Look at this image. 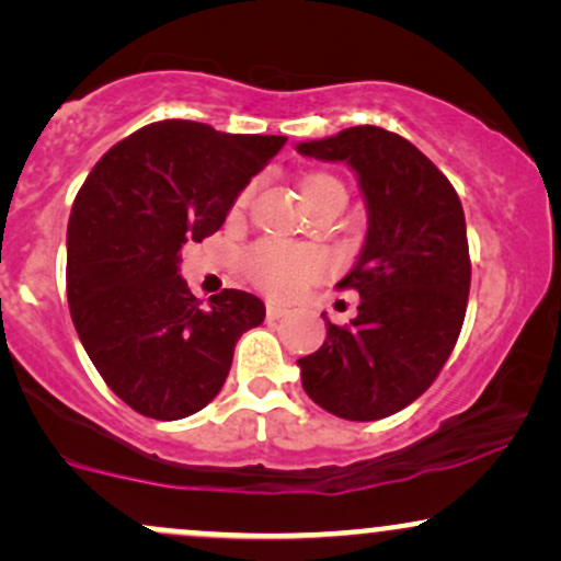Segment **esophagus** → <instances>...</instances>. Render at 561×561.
Instances as JSON below:
<instances>
[{
	"mask_svg": "<svg viewBox=\"0 0 561 561\" xmlns=\"http://www.w3.org/2000/svg\"><path fill=\"white\" fill-rule=\"evenodd\" d=\"M266 317H268V321L282 319V317H285V308L276 306V302H268V306H266Z\"/></svg>",
	"mask_w": 561,
	"mask_h": 561,
	"instance_id": "34e87169",
	"label": "esophagus"
}]
</instances>
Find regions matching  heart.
Instances as JSON below:
<instances>
[{
  "label": "heart",
  "instance_id": "b5f03b06",
  "mask_svg": "<svg viewBox=\"0 0 561 561\" xmlns=\"http://www.w3.org/2000/svg\"><path fill=\"white\" fill-rule=\"evenodd\" d=\"M324 192H343V184L330 173H313L302 182V197L311 199L324 195ZM253 190H242L234 199V214L248 208ZM244 268H248L250 279L261 289H266L274 298H287L295 289L308 285V282L319 279L327 268V259L317 248L308 244H282L274 240H263L244 255Z\"/></svg>",
  "mask_w": 561,
  "mask_h": 561
}]
</instances>
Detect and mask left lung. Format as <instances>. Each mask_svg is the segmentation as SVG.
<instances>
[{"mask_svg":"<svg viewBox=\"0 0 561 561\" xmlns=\"http://www.w3.org/2000/svg\"><path fill=\"white\" fill-rule=\"evenodd\" d=\"M298 152L351 165L369 216L362 255L337 282L362 295L358 313L345 327L321 313L327 340L298 362L302 390L340 420H385L435 382L465 324L461 199L433 160L379 126L300 141Z\"/></svg>","mask_w":561,"mask_h":561,"instance_id":"1","label":"left lung"}]
</instances>
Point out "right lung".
<instances>
[{
  "label": "right lung",
  "instance_id": "obj_1",
  "mask_svg": "<svg viewBox=\"0 0 561 561\" xmlns=\"http://www.w3.org/2000/svg\"><path fill=\"white\" fill-rule=\"evenodd\" d=\"M287 137L158 121L111 147L68 221V306L83 351L121 401L150 420L195 414L227 382L237 340L259 327L255 295L208 306L179 274L182 248L221 229Z\"/></svg>",
  "mask_w": 561,
  "mask_h": 561
}]
</instances>
